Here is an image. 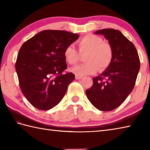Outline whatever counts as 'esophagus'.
I'll return each instance as SVG.
<instances>
[{
    "label": "esophagus",
    "instance_id": "1",
    "mask_svg": "<svg viewBox=\"0 0 150 150\" xmlns=\"http://www.w3.org/2000/svg\"><path fill=\"white\" fill-rule=\"evenodd\" d=\"M75 79L77 80H80V79H82V77H81V76H78V75H75Z\"/></svg>",
    "mask_w": 150,
    "mask_h": 150
}]
</instances>
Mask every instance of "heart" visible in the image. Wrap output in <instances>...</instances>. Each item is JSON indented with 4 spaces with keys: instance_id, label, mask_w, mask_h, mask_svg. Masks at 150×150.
<instances>
[{
    "instance_id": "obj_1",
    "label": "heart",
    "mask_w": 150,
    "mask_h": 150,
    "mask_svg": "<svg viewBox=\"0 0 150 150\" xmlns=\"http://www.w3.org/2000/svg\"><path fill=\"white\" fill-rule=\"evenodd\" d=\"M78 46L81 53H88L85 57L87 62L71 68V71L76 75L93 74L98 68L103 70L110 64L113 55L112 47L109 43L104 42L100 37L93 34L87 35L79 41ZM64 56L71 65L75 64L80 59V55L73 44L66 47Z\"/></svg>"
}]
</instances>
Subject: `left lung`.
<instances>
[{"mask_svg":"<svg viewBox=\"0 0 150 150\" xmlns=\"http://www.w3.org/2000/svg\"><path fill=\"white\" fill-rule=\"evenodd\" d=\"M113 49V59L109 66L97 77L86 90L87 98L100 111H111L120 106L131 93L140 69L139 55L131 41L119 30H99Z\"/></svg>","mask_w":150,"mask_h":150,"instance_id":"1","label":"left lung"}]
</instances>
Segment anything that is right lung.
Instances as JSON below:
<instances>
[{
	"instance_id": "right-lung-1",
	"label": "right lung",
	"mask_w": 150,
	"mask_h": 150,
	"mask_svg": "<svg viewBox=\"0 0 150 150\" xmlns=\"http://www.w3.org/2000/svg\"><path fill=\"white\" fill-rule=\"evenodd\" d=\"M77 33L61 30H44L26 41L19 50L15 69L24 97L35 108L48 110L63 98L72 73L64 56L66 47L79 39Z\"/></svg>"
}]
</instances>
